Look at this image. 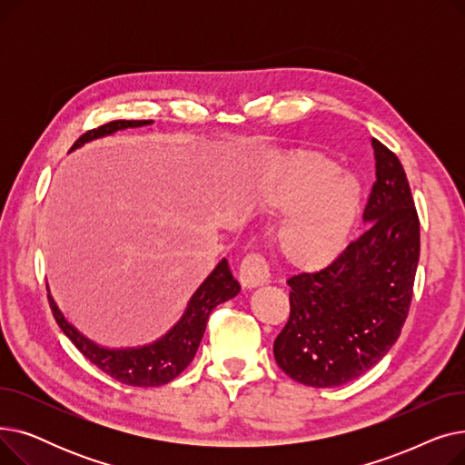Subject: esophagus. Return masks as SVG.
Wrapping results in <instances>:
<instances>
[{"label":"esophagus","mask_w":465,"mask_h":465,"mask_svg":"<svg viewBox=\"0 0 465 465\" xmlns=\"http://www.w3.org/2000/svg\"><path fill=\"white\" fill-rule=\"evenodd\" d=\"M270 279V270L260 254H249L242 258L239 265V282L242 288H256L267 282Z\"/></svg>","instance_id":"obj_1"}]
</instances>
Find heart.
<instances>
[{
	"mask_svg": "<svg viewBox=\"0 0 465 465\" xmlns=\"http://www.w3.org/2000/svg\"><path fill=\"white\" fill-rule=\"evenodd\" d=\"M273 209L284 214L275 233L281 260L298 272H319L343 249L358 224L361 192L351 177H337V165L314 151L284 160Z\"/></svg>",
	"mask_w": 465,
	"mask_h": 465,
	"instance_id": "obj_1",
	"label": "heart"
}]
</instances>
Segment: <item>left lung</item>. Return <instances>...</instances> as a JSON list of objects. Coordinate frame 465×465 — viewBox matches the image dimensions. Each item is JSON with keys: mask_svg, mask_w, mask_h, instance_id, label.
I'll list each match as a JSON object with an SVG mask.
<instances>
[{"mask_svg": "<svg viewBox=\"0 0 465 465\" xmlns=\"http://www.w3.org/2000/svg\"><path fill=\"white\" fill-rule=\"evenodd\" d=\"M375 175L368 230L316 273L290 277V316L273 343L279 368L312 388L371 370L405 324L420 256V223L398 156L371 139Z\"/></svg>", "mask_w": 465, "mask_h": 465, "instance_id": "8db88e82", "label": "left lung"}]
</instances>
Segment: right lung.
<instances>
[{
  "instance_id": "add662e5",
  "label": "right lung",
  "mask_w": 465,
  "mask_h": 465,
  "mask_svg": "<svg viewBox=\"0 0 465 465\" xmlns=\"http://www.w3.org/2000/svg\"><path fill=\"white\" fill-rule=\"evenodd\" d=\"M149 124H153V120H113L109 124H104L81 135L75 141V144L71 146V151L79 149V146H83L88 141L111 135L118 130L139 128ZM239 290L241 286L230 272L228 260L223 258L211 272V275L200 284V288L193 292V296L190 298L181 321L165 335L156 339L154 343L143 345L137 349L100 347L65 321V316L53 300L51 292H48V303H51L53 314L62 331L94 365H97L104 373H107L109 377L122 384L149 388L167 384L188 368V363L193 360L202 343L209 314L216 305L235 298L239 294Z\"/></svg>"
}]
</instances>
